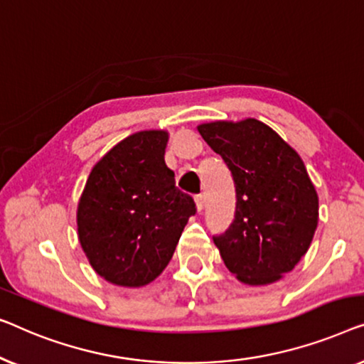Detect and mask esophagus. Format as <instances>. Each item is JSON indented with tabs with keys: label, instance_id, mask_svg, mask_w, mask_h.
<instances>
[{
	"label": "esophagus",
	"instance_id": "obj_1",
	"mask_svg": "<svg viewBox=\"0 0 364 364\" xmlns=\"http://www.w3.org/2000/svg\"><path fill=\"white\" fill-rule=\"evenodd\" d=\"M194 204H196L198 213H201L203 209H204V198H203V194H198V196L194 198Z\"/></svg>",
	"mask_w": 364,
	"mask_h": 364
}]
</instances>
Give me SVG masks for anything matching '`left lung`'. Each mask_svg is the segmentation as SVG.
I'll list each match as a JSON object with an SVG mask.
<instances>
[{
  "mask_svg": "<svg viewBox=\"0 0 364 364\" xmlns=\"http://www.w3.org/2000/svg\"><path fill=\"white\" fill-rule=\"evenodd\" d=\"M235 186L234 221L214 237L239 282L269 285L290 272L318 226V194L299 153L257 119L198 125Z\"/></svg>",
  "mask_w": 364,
  "mask_h": 364,
  "instance_id": "8db88e82",
  "label": "left lung"
}]
</instances>
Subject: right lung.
I'll return each instance as SVG.
<instances>
[{
  "label": "right lung",
  "instance_id": "add662e5",
  "mask_svg": "<svg viewBox=\"0 0 364 364\" xmlns=\"http://www.w3.org/2000/svg\"><path fill=\"white\" fill-rule=\"evenodd\" d=\"M170 133L143 130L124 138L92 168L77 204V235L92 269L119 287H143L175 254L191 196L166 166Z\"/></svg>",
  "mask_w": 364,
  "mask_h": 364
}]
</instances>
